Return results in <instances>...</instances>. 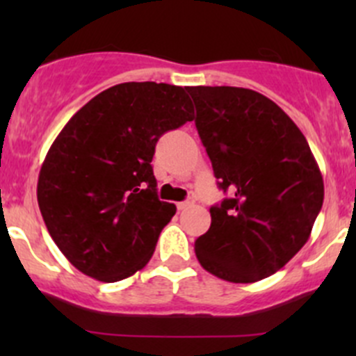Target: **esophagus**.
<instances>
[{"label":"esophagus","mask_w":356,"mask_h":356,"mask_svg":"<svg viewBox=\"0 0 356 356\" xmlns=\"http://www.w3.org/2000/svg\"><path fill=\"white\" fill-rule=\"evenodd\" d=\"M193 204H195V200L188 198L186 201H181V203H177V208H179V210H186V208H191Z\"/></svg>","instance_id":"obj_1"}]
</instances>
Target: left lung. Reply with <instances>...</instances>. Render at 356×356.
Returning <instances> with one entry per match:
<instances>
[{
  "label": "left lung",
  "instance_id": "1",
  "mask_svg": "<svg viewBox=\"0 0 356 356\" xmlns=\"http://www.w3.org/2000/svg\"><path fill=\"white\" fill-rule=\"evenodd\" d=\"M218 188L210 229L195 243L204 270L229 282L268 277L305 246L324 181L298 125L267 96L231 86L188 88Z\"/></svg>",
  "mask_w": 356,
  "mask_h": 356
}]
</instances>
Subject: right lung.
Masks as SVG:
<instances>
[{"label": "right lung", "instance_id": "1", "mask_svg": "<svg viewBox=\"0 0 356 356\" xmlns=\"http://www.w3.org/2000/svg\"><path fill=\"white\" fill-rule=\"evenodd\" d=\"M195 118L184 88L124 82L86 103L42 161L38 203L49 236L82 274L117 282L141 270L175 204L152 160L161 134Z\"/></svg>", "mask_w": 356, "mask_h": 356}]
</instances>
